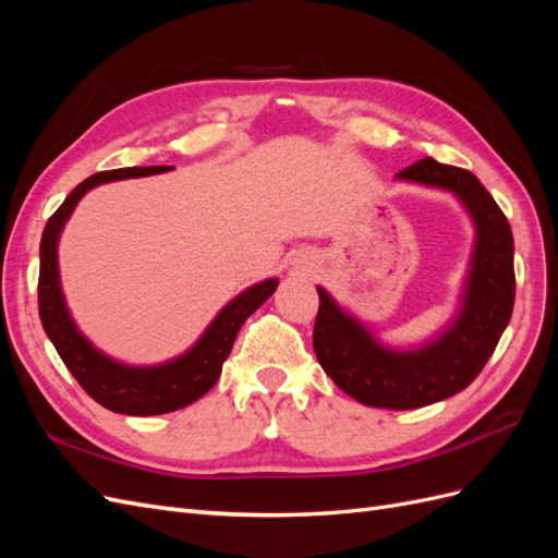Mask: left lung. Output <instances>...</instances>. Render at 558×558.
Wrapping results in <instances>:
<instances>
[{"instance_id":"8db88e82","label":"left lung","mask_w":558,"mask_h":558,"mask_svg":"<svg viewBox=\"0 0 558 558\" xmlns=\"http://www.w3.org/2000/svg\"><path fill=\"white\" fill-rule=\"evenodd\" d=\"M396 179L453 193L475 223L459 312L430 342L391 349L316 286L314 353L353 400L367 408L416 410L463 391L492 359L514 307V240L508 218L472 172L424 158Z\"/></svg>"}]
</instances>
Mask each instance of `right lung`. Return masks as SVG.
<instances>
[{
  "label": "right lung",
  "instance_id": "right-lung-1",
  "mask_svg": "<svg viewBox=\"0 0 558 558\" xmlns=\"http://www.w3.org/2000/svg\"><path fill=\"white\" fill-rule=\"evenodd\" d=\"M172 170V167H123V170L97 172L81 181L66 195L60 209L48 218L39 246V316L41 326L60 353L62 363L74 375L95 402L116 414L130 416H154L167 414L205 396L221 377L226 359L230 356L234 337H238L244 320L256 312L263 302L277 291V279H265L253 283L244 293L216 314L209 328L202 332L199 340L174 361L160 365H125L109 359L107 353L95 349L83 332L76 328L74 318L66 310V302L60 286L58 269V242L64 223L70 221L78 199L99 183L148 177Z\"/></svg>",
  "mask_w": 558,
  "mask_h": 558
}]
</instances>
